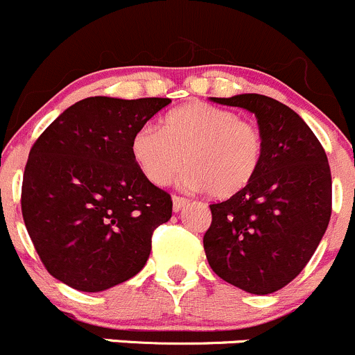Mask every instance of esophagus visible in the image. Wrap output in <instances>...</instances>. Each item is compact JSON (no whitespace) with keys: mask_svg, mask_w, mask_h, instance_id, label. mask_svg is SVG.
Wrapping results in <instances>:
<instances>
[{"mask_svg":"<svg viewBox=\"0 0 355 355\" xmlns=\"http://www.w3.org/2000/svg\"><path fill=\"white\" fill-rule=\"evenodd\" d=\"M189 203L188 198H184V196H173V210L174 212H181L182 209H184L186 205Z\"/></svg>","mask_w":355,"mask_h":355,"instance_id":"obj_1","label":"esophagus"}]
</instances>
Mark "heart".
<instances>
[{
  "instance_id": "heart-1",
  "label": "heart",
  "mask_w": 355,
  "mask_h": 355,
  "mask_svg": "<svg viewBox=\"0 0 355 355\" xmlns=\"http://www.w3.org/2000/svg\"><path fill=\"white\" fill-rule=\"evenodd\" d=\"M131 157L155 186L173 181L188 166L182 181L226 200L243 191L261 169L264 139L255 124L234 112L189 101L164 117L162 129L145 124L131 138Z\"/></svg>"
}]
</instances>
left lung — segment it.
<instances>
[{
    "label": "left lung",
    "instance_id": "1",
    "mask_svg": "<svg viewBox=\"0 0 355 355\" xmlns=\"http://www.w3.org/2000/svg\"><path fill=\"white\" fill-rule=\"evenodd\" d=\"M212 101L255 115L264 157L243 191L210 205L207 261L224 282L268 295L300 275L326 233L331 216L328 157L304 119L275 98L245 93Z\"/></svg>",
    "mask_w": 355,
    "mask_h": 355
}]
</instances>
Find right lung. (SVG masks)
Listing matches in <instances>:
<instances>
[{
  "instance_id": "right-lung-1",
  "label": "right lung",
  "mask_w": 355,
  "mask_h": 355,
  "mask_svg": "<svg viewBox=\"0 0 355 355\" xmlns=\"http://www.w3.org/2000/svg\"><path fill=\"white\" fill-rule=\"evenodd\" d=\"M169 98L91 96L58 115L31 148L22 216L44 268L79 292H103L145 268L173 202L141 174L131 138Z\"/></svg>"
}]
</instances>
